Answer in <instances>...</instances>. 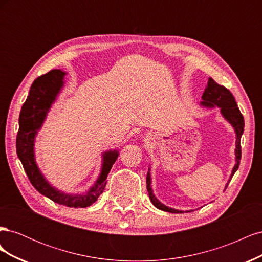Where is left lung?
Wrapping results in <instances>:
<instances>
[{
    "label": "left lung",
    "mask_w": 262,
    "mask_h": 262,
    "mask_svg": "<svg viewBox=\"0 0 262 262\" xmlns=\"http://www.w3.org/2000/svg\"><path fill=\"white\" fill-rule=\"evenodd\" d=\"M202 100L203 101H201L200 104L203 107H207V108H214L215 106L219 107L221 109L222 116H223L224 119H226V120L232 124V126L235 130V133H236V143H235L236 144V148H235L236 164L232 170L231 177H229V179H228V182H229L231 181L232 177L234 176V173L236 172V170L239 167V162H241V157H242L241 139H242L243 132H244V126H245L244 117L239 112V108L236 104L233 94L223 85H219L215 81L213 80L212 77H209L208 85H207V87H205L204 93L202 95ZM149 171H150V169L148 167L147 176H146V188H147V192L149 195L150 202H152L157 209H160L162 211H166L169 213H184V211L166 207L165 204H163L162 202L157 200V198L153 193L152 186H150V184H152V179H150ZM228 182L225 186V189L228 185ZM190 211H192V210L186 211V213L190 212Z\"/></svg>",
    "instance_id": "8db88e82"
}]
</instances>
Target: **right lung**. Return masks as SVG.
<instances>
[{
    "instance_id": "right-lung-1",
    "label": "right lung",
    "mask_w": 262,
    "mask_h": 262,
    "mask_svg": "<svg viewBox=\"0 0 262 262\" xmlns=\"http://www.w3.org/2000/svg\"><path fill=\"white\" fill-rule=\"evenodd\" d=\"M64 76L66 72L63 71L51 70L34 81L28 97L20 110L16 152L31 185L38 192L66 207L86 208L96 201L105 190L107 176L119 155L118 150L110 149L102 154V166L98 179L89 191L82 194L64 193L52 187L41 173L35 160V138L64 85Z\"/></svg>"
}]
</instances>
